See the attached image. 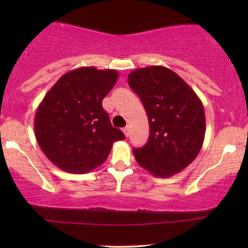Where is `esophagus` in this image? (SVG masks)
Instances as JSON below:
<instances>
[{
  "label": "esophagus",
  "mask_w": 248,
  "mask_h": 248,
  "mask_svg": "<svg viewBox=\"0 0 248 248\" xmlns=\"http://www.w3.org/2000/svg\"><path fill=\"white\" fill-rule=\"evenodd\" d=\"M122 130H124V135H126L127 136V138H128V136H129V132H130V129H129V127H124V129H122Z\"/></svg>",
  "instance_id": "esophagus-1"
}]
</instances>
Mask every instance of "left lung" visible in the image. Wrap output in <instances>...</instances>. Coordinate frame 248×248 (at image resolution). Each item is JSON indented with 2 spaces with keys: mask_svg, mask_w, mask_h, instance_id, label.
<instances>
[{
  "mask_svg": "<svg viewBox=\"0 0 248 248\" xmlns=\"http://www.w3.org/2000/svg\"><path fill=\"white\" fill-rule=\"evenodd\" d=\"M128 85L143 104L150 135L133 149L135 160L155 177H171L197 157L205 136L201 99L173 71L164 66L134 70Z\"/></svg>",
  "mask_w": 248,
  "mask_h": 248,
  "instance_id": "obj_1",
  "label": "left lung"
}]
</instances>
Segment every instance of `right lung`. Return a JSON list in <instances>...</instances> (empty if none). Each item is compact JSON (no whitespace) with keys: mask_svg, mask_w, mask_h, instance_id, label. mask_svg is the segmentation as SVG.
Listing matches in <instances>:
<instances>
[{"mask_svg":"<svg viewBox=\"0 0 248 248\" xmlns=\"http://www.w3.org/2000/svg\"><path fill=\"white\" fill-rule=\"evenodd\" d=\"M119 78L115 70L84 66L62 75L35 114L42 152L59 169L85 173L101 166L124 135L112 126L102 100Z\"/></svg>","mask_w":248,"mask_h":248,"instance_id":"obj_1","label":"right lung"}]
</instances>
